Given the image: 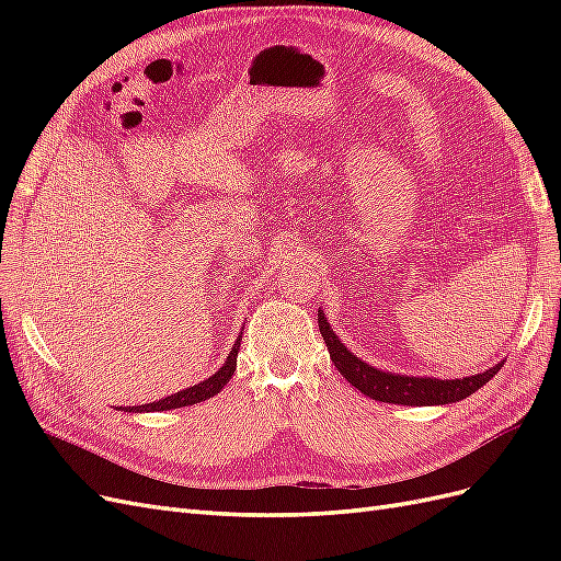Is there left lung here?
<instances>
[{"instance_id":"left-lung-1","label":"left lung","mask_w":561,"mask_h":561,"mask_svg":"<svg viewBox=\"0 0 561 561\" xmlns=\"http://www.w3.org/2000/svg\"><path fill=\"white\" fill-rule=\"evenodd\" d=\"M318 328L322 339H325L330 358L339 369V375H342L351 386L358 388L363 396L379 402L410 404V407L451 404L472 396L474 390H480L503 367V360H501L499 365L489 367L486 371H480V375L463 377V379L396 375V371L371 367L369 363L360 360L358 355H353L342 342H339V336L330 328V322L322 311H318Z\"/></svg>"}]
</instances>
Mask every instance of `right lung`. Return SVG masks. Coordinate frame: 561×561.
Returning a JSON list of instances; mask_svg holds the SVG:
<instances>
[{"mask_svg": "<svg viewBox=\"0 0 561 561\" xmlns=\"http://www.w3.org/2000/svg\"><path fill=\"white\" fill-rule=\"evenodd\" d=\"M241 336L243 332H239V339H236L225 365L219 367L213 377L203 379L201 383L196 386H190V388H182L178 390V393L168 396V398H161L157 402H149V404H138V407H124V412H163V410H178V407H190V404H196V402H203L208 400L213 396H217L219 390H222L229 379L233 377L236 371V358H239V348H241ZM122 410V407H118Z\"/></svg>", "mask_w": 561, "mask_h": 561, "instance_id": "1", "label": "right lung"}]
</instances>
